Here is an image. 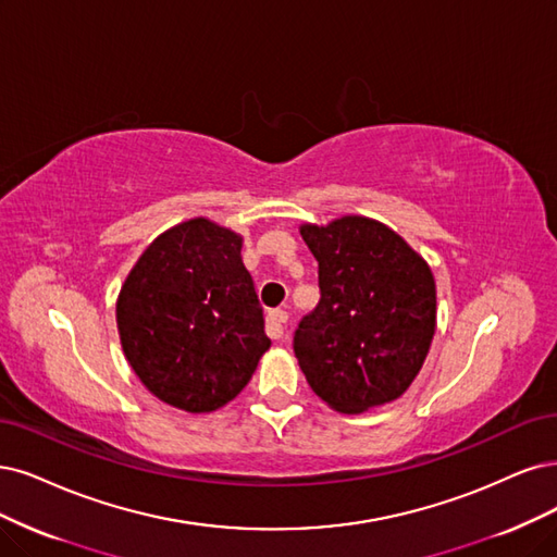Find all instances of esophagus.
<instances>
[{
  "mask_svg": "<svg viewBox=\"0 0 557 557\" xmlns=\"http://www.w3.org/2000/svg\"><path fill=\"white\" fill-rule=\"evenodd\" d=\"M289 321V314L284 310H271L265 317V335L271 339H282L284 335V323Z\"/></svg>",
  "mask_w": 557,
  "mask_h": 557,
  "instance_id": "1",
  "label": "esophagus"
}]
</instances>
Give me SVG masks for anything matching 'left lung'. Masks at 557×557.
I'll list each match as a JSON object with an SVG mask.
<instances>
[{"instance_id": "left-lung-1", "label": "left lung", "mask_w": 557, "mask_h": 557, "mask_svg": "<svg viewBox=\"0 0 557 557\" xmlns=\"http://www.w3.org/2000/svg\"><path fill=\"white\" fill-rule=\"evenodd\" d=\"M319 261L321 298L294 335V354L314 393L339 413L401 397L436 331V284L426 261L385 224L346 215L305 224Z\"/></svg>"}]
</instances>
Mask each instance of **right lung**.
Listing matches in <instances>:
<instances>
[{
  "instance_id": "1",
  "label": "right lung",
  "mask_w": 557,
  "mask_h": 557,
  "mask_svg": "<svg viewBox=\"0 0 557 557\" xmlns=\"http://www.w3.org/2000/svg\"><path fill=\"white\" fill-rule=\"evenodd\" d=\"M240 243L211 220L181 222L144 250L116 300L133 372L188 413L232 401L271 346Z\"/></svg>"
}]
</instances>
